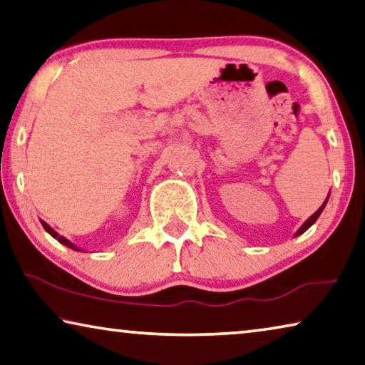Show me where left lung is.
<instances>
[{"label": "left lung", "instance_id": "1", "mask_svg": "<svg viewBox=\"0 0 365 365\" xmlns=\"http://www.w3.org/2000/svg\"><path fill=\"white\" fill-rule=\"evenodd\" d=\"M328 198H329V193H328V196H327V200L323 201V205H322L320 207H318V210H317L314 214H312V216L307 219V221H305L302 225H300V227L297 229V232L294 234V237H297V235H300V234H304L305 230H307V229L310 227V225H314V224H315V221H317L318 217H320V214L323 212V210H325V206H327V203H328Z\"/></svg>", "mask_w": 365, "mask_h": 365}]
</instances>
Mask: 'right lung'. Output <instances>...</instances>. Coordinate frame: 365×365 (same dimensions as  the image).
<instances>
[{"label": "right lung", "mask_w": 365, "mask_h": 365, "mask_svg": "<svg viewBox=\"0 0 365 365\" xmlns=\"http://www.w3.org/2000/svg\"><path fill=\"white\" fill-rule=\"evenodd\" d=\"M40 222H42V225H43V229L45 230H47V232L51 235V237H53V239H56L58 242H60V244H63V245H66V247H69V248H71V250H76V252H84L83 250V248H79L78 245H74L73 244V242H69L68 239H65V237H63V235H60V234H58L56 232V230H53V229H51L50 227V225L47 224V222H45V221H40Z\"/></svg>", "instance_id": "obj_1"}]
</instances>
